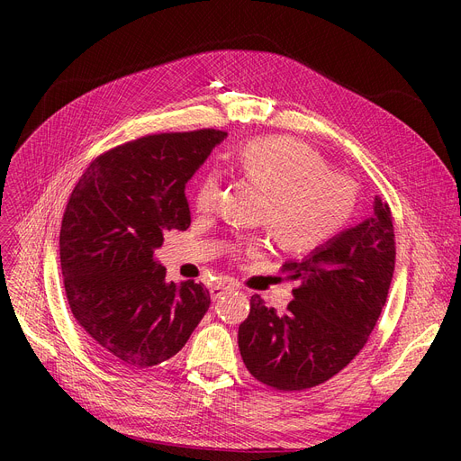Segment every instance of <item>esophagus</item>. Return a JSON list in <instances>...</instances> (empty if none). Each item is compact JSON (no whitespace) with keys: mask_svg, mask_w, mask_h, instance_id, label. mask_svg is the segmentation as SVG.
<instances>
[{"mask_svg":"<svg viewBox=\"0 0 461 461\" xmlns=\"http://www.w3.org/2000/svg\"><path fill=\"white\" fill-rule=\"evenodd\" d=\"M230 285H224V284H214L212 287H211V299L212 301H216V299H221L224 294H228L230 292Z\"/></svg>","mask_w":461,"mask_h":461,"instance_id":"obj_1","label":"esophagus"}]
</instances>
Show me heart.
<instances>
[{"mask_svg": "<svg viewBox=\"0 0 461 461\" xmlns=\"http://www.w3.org/2000/svg\"><path fill=\"white\" fill-rule=\"evenodd\" d=\"M240 174L269 192L261 221L287 250H310L323 245L348 222L355 207V186L349 179L327 172L323 158L308 145L285 138H258L235 153ZM221 176L207 169L194 203L202 212L216 207ZM259 239H249L245 249L256 252Z\"/></svg>", "mask_w": 461, "mask_h": 461, "instance_id": "1", "label": "heart"}]
</instances>
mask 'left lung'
I'll list each match as a JSON object with an SVG mask.
<instances>
[{"mask_svg":"<svg viewBox=\"0 0 461 461\" xmlns=\"http://www.w3.org/2000/svg\"><path fill=\"white\" fill-rule=\"evenodd\" d=\"M391 209L379 196L355 228L282 271L297 280L285 316L250 299L239 325V351L249 372L276 391H304L344 370L365 348L389 295L394 273Z\"/></svg>","mask_w":461,"mask_h":461,"instance_id":"1","label":"left lung"}]
</instances>
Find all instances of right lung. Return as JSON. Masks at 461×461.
<instances>
[{"mask_svg": "<svg viewBox=\"0 0 461 461\" xmlns=\"http://www.w3.org/2000/svg\"><path fill=\"white\" fill-rule=\"evenodd\" d=\"M228 134H151L96 157L67 203L59 256L72 316L95 353L141 370L183 349L211 304L203 284L167 282L155 259L164 233L185 231V186Z\"/></svg>", "mask_w": 461, "mask_h": 461, "instance_id": "1", "label": "right lung"}]
</instances>
